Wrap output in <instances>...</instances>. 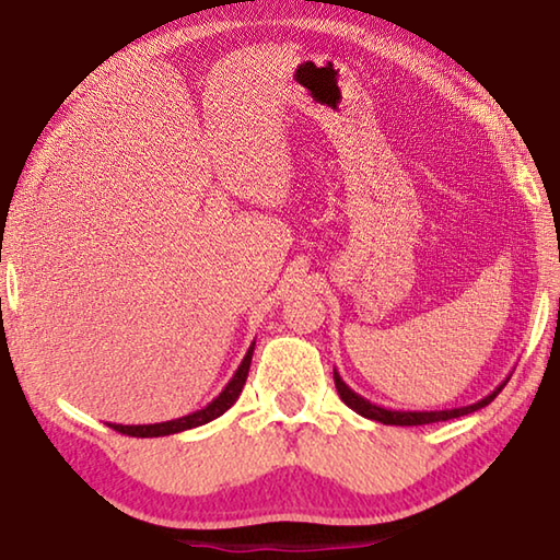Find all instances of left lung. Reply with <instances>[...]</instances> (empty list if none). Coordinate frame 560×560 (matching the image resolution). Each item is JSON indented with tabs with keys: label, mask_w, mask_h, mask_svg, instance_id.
<instances>
[{
	"label": "left lung",
	"mask_w": 560,
	"mask_h": 560,
	"mask_svg": "<svg viewBox=\"0 0 560 560\" xmlns=\"http://www.w3.org/2000/svg\"><path fill=\"white\" fill-rule=\"evenodd\" d=\"M334 381H336V390L340 395V400H343L350 407V410H355L358 415L368 417V420H375V422H383V424H402V428H405V424H430V422L454 420V417H462V415H469L474 410H481V407H487L501 390H504L509 377L497 387L494 393L481 397L479 402L464 405V407H452V410H390V407L375 405L371 400H365L363 395H358L355 390H350L338 371H334Z\"/></svg>",
	"instance_id": "8db88e82"
}]
</instances>
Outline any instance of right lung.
I'll return each instance as SVG.
<instances>
[{
  "mask_svg": "<svg viewBox=\"0 0 560 560\" xmlns=\"http://www.w3.org/2000/svg\"><path fill=\"white\" fill-rule=\"evenodd\" d=\"M252 355H254V343L246 350L244 360L236 368V373L232 375V381L224 385V390L214 397V400L202 407V410L189 412L185 417H177V420H167V422H155V424H108L120 434H130V438H165V434H175V432H185L192 428H200V424H207L217 420V417L224 415L230 407L236 402V397L242 395V387L246 383V375H249V365H252Z\"/></svg>",
  "mask_w": 560,
  "mask_h": 560,
  "instance_id": "add662e5",
  "label": "right lung"
}]
</instances>
